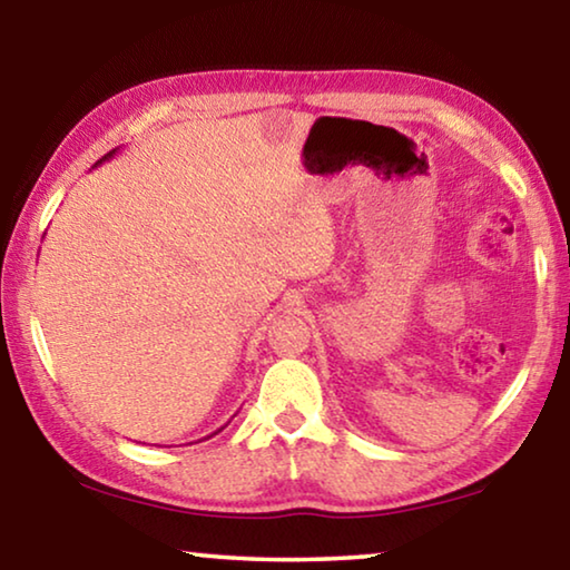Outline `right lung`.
<instances>
[{"label":"right lung","instance_id":"1","mask_svg":"<svg viewBox=\"0 0 570 570\" xmlns=\"http://www.w3.org/2000/svg\"><path fill=\"white\" fill-rule=\"evenodd\" d=\"M115 153H118V150H110V153H108V156H102V158H100L98 163H105V160H110V158L115 156ZM220 430H224V428H220ZM214 435H216V432H214Z\"/></svg>","mask_w":570,"mask_h":570}]
</instances>
